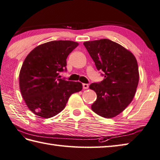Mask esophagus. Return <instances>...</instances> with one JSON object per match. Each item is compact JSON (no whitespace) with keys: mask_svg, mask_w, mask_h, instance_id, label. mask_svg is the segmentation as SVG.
Listing matches in <instances>:
<instances>
[{"mask_svg":"<svg viewBox=\"0 0 160 160\" xmlns=\"http://www.w3.org/2000/svg\"><path fill=\"white\" fill-rule=\"evenodd\" d=\"M82 87H83V89H87L89 88V84L84 83V84H82Z\"/></svg>","mask_w":160,"mask_h":160,"instance_id":"34e87169","label":"esophagus"}]
</instances>
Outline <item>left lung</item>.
<instances>
[{
  "label": "left lung",
  "mask_w": 160,
  "mask_h": 160,
  "mask_svg": "<svg viewBox=\"0 0 160 160\" xmlns=\"http://www.w3.org/2000/svg\"><path fill=\"white\" fill-rule=\"evenodd\" d=\"M97 69L104 72V80L92 83L96 101L92 109L101 117H117L132 102L138 86L139 73L136 58L129 50L108 39L83 43Z\"/></svg>",
  "instance_id": "8db88e82"
}]
</instances>
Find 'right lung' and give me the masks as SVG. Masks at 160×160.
Segmentation results:
<instances>
[{
  "instance_id": "right-lung-1",
  "label": "right lung",
  "mask_w": 160,
  "mask_h": 160,
  "mask_svg": "<svg viewBox=\"0 0 160 160\" xmlns=\"http://www.w3.org/2000/svg\"><path fill=\"white\" fill-rule=\"evenodd\" d=\"M78 46L68 40L52 41L34 48L25 59L19 73V87L28 108L41 118L61 112L71 94L82 89L80 82L59 78L68 55Z\"/></svg>"
}]
</instances>
